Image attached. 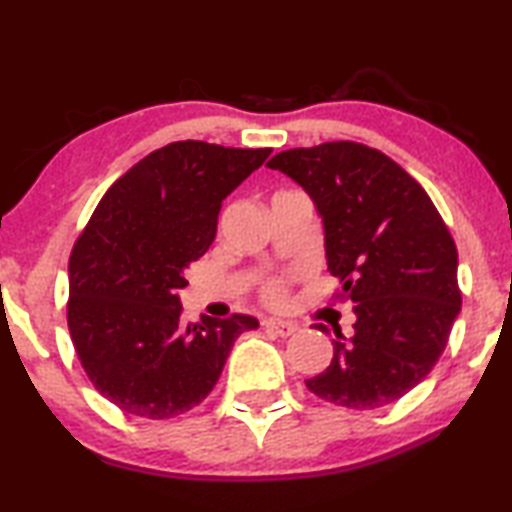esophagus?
Returning <instances> with one entry per match:
<instances>
[{"label": "esophagus", "instance_id": "obj_1", "mask_svg": "<svg viewBox=\"0 0 512 512\" xmlns=\"http://www.w3.org/2000/svg\"><path fill=\"white\" fill-rule=\"evenodd\" d=\"M264 329L273 331L276 336H292L299 327L294 322H285V320H264Z\"/></svg>", "mask_w": 512, "mask_h": 512}]
</instances>
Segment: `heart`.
I'll return each instance as SVG.
<instances>
[{"instance_id":"heart-1","label":"heart","mask_w":512,"mask_h":512,"mask_svg":"<svg viewBox=\"0 0 512 512\" xmlns=\"http://www.w3.org/2000/svg\"><path fill=\"white\" fill-rule=\"evenodd\" d=\"M264 297L269 304H283L285 301V287L280 283H269L264 290Z\"/></svg>"}]
</instances>
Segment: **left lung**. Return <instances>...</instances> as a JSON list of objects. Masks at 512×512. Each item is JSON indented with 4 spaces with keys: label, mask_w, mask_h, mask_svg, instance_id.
<instances>
[{
    "label": "left lung",
    "mask_w": 512,
    "mask_h": 512,
    "mask_svg": "<svg viewBox=\"0 0 512 512\" xmlns=\"http://www.w3.org/2000/svg\"><path fill=\"white\" fill-rule=\"evenodd\" d=\"M266 167L313 199L338 299L352 301L357 318L350 338L334 329V357L306 387L352 410L401 399L434 369L462 311L457 248L441 213L415 178L364 143L283 150Z\"/></svg>",
    "instance_id": "8db88e82"
}]
</instances>
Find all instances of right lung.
Wrapping results in <instances>:
<instances>
[{"instance_id": "add662e5", "label": "right lung", "mask_w": 512, "mask_h": 512, "mask_svg": "<svg viewBox=\"0 0 512 512\" xmlns=\"http://www.w3.org/2000/svg\"><path fill=\"white\" fill-rule=\"evenodd\" d=\"M271 148L169 143L115 181L69 257L67 322L76 355L104 399L129 415L167 420L218 383L250 315L185 325V269L218 232L227 194Z\"/></svg>"}]
</instances>
